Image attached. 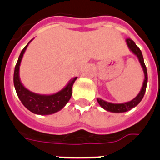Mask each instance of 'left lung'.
<instances>
[{
	"label": "left lung",
	"instance_id": "1",
	"mask_svg": "<svg viewBox=\"0 0 160 160\" xmlns=\"http://www.w3.org/2000/svg\"><path fill=\"white\" fill-rule=\"evenodd\" d=\"M126 42L129 50L134 55H137V57L138 58V60H139L140 64H141V65L142 67V69H143L145 78H144L142 89H141L140 92L138 93V95L136 96L135 98L132 99L131 101H128V102L121 103V104H114V103H110L108 102V101H104V100H102L101 98H97V101H98L99 105H101L104 109H105V110L109 112H112V113H123V112L128 111V110H130L132 108L137 106L142 101L144 95H145V92H146V85H147V80H148L147 69H146V64L144 63L143 55H142V51L139 49V47L135 44V42H133L132 39H130V38L126 39Z\"/></svg>",
	"mask_w": 160,
	"mask_h": 160
}]
</instances>
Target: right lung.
I'll list each match as a JSON object with an SVG mask.
<instances>
[{
    "label": "right lung",
    "mask_w": 160,
    "mask_h": 160,
    "mask_svg": "<svg viewBox=\"0 0 160 160\" xmlns=\"http://www.w3.org/2000/svg\"><path fill=\"white\" fill-rule=\"evenodd\" d=\"M32 41V40H31ZM30 41L27 46L22 50L17 64L14 68V85L18 98L22 104L32 113L40 115H48L59 111L65 106L72 96V85L78 77L72 78L68 83L61 91L52 95L37 94L24 88L19 78V66L21 60L23 56L26 49L29 44Z\"/></svg>",
    "instance_id": "1"
}]
</instances>
